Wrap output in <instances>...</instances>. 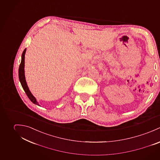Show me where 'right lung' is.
<instances>
[{"instance_id":"add662e5","label":"right lung","mask_w":160,"mask_h":160,"mask_svg":"<svg viewBox=\"0 0 160 160\" xmlns=\"http://www.w3.org/2000/svg\"><path fill=\"white\" fill-rule=\"evenodd\" d=\"M26 50L25 49L23 52V53L22 54V56H21V64L19 65V71H18V73H19V81L21 82V86L22 87L23 89L24 90L26 94H27L28 97L29 98V99L35 104L38 105L37 101H36V99L34 98V96L31 94V91H29V89L28 88V87L27 85L26 80H25V76H24V54L26 53Z\"/></svg>"}]
</instances>
